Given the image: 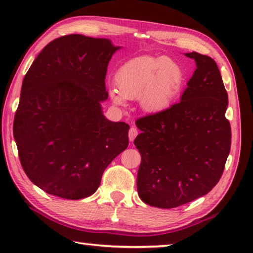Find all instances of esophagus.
Returning a JSON list of instances; mask_svg holds the SVG:
<instances>
[{"label": "esophagus", "instance_id": "obj_1", "mask_svg": "<svg viewBox=\"0 0 253 253\" xmlns=\"http://www.w3.org/2000/svg\"><path fill=\"white\" fill-rule=\"evenodd\" d=\"M136 135H138V130H136L135 127L132 126L131 129H130V131H129V140L131 141V142L135 139Z\"/></svg>", "mask_w": 253, "mask_h": 253}]
</instances>
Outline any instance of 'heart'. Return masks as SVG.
Listing matches in <instances>:
<instances>
[{"mask_svg": "<svg viewBox=\"0 0 253 253\" xmlns=\"http://www.w3.org/2000/svg\"><path fill=\"white\" fill-rule=\"evenodd\" d=\"M185 72L178 62L168 56H139L126 62L114 77L117 88H110L113 103L126 104V99H140L149 113H161L178 99Z\"/></svg>", "mask_w": 253, "mask_h": 253, "instance_id": "obj_1", "label": "heart"}]
</instances>
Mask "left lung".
Returning <instances> with one entry per match:
<instances>
[{"mask_svg": "<svg viewBox=\"0 0 253 253\" xmlns=\"http://www.w3.org/2000/svg\"><path fill=\"white\" fill-rule=\"evenodd\" d=\"M196 61L180 102L141 118L134 144L142 158L136 178L141 200L171 209L206 196L219 182L231 147L225 91L210 56L185 53Z\"/></svg>", "mask_w": 253, "mask_h": 253, "instance_id": "obj_1", "label": "left lung"}]
</instances>
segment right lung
Instances as JSON below:
<instances>
[{
  "label": "right lung",
  "mask_w": 253,
  "mask_h": 253,
  "mask_svg": "<svg viewBox=\"0 0 253 253\" xmlns=\"http://www.w3.org/2000/svg\"><path fill=\"white\" fill-rule=\"evenodd\" d=\"M120 46L71 34L40 52L22 83L13 134L22 168L48 194L80 200L94 193L130 126L102 112L105 75Z\"/></svg>",
  "instance_id": "add662e5"
}]
</instances>
